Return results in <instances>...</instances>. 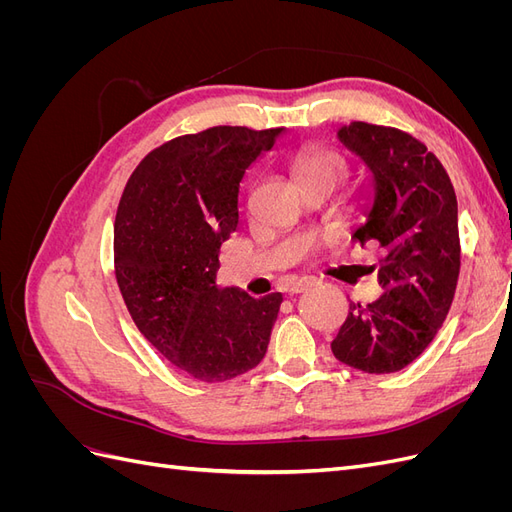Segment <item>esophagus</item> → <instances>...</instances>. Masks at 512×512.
Returning a JSON list of instances; mask_svg holds the SVG:
<instances>
[{"instance_id":"34e87169","label":"esophagus","mask_w":512,"mask_h":512,"mask_svg":"<svg viewBox=\"0 0 512 512\" xmlns=\"http://www.w3.org/2000/svg\"><path fill=\"white\" fill-rule=\"evenodd\" d=\"M318 284V280L316 277H301V280H297L292 284V288H290V292H303V290H307V288H312V286H316Z\"/></svg>"}]
</instances>
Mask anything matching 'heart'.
Here are the masks:
<instances>
[{
    "label": "heart",
    "mask_w": 512,
    "mask_h": 512,
    "mask_svg": "<svg viewBox=\"0 0 512 512\" xmlns=\"http://www.w3.org/2000/svg\"><path fill=\"white\" fill-rule=\"evenodd\" d=\"M294 173H297L299 181H314V179H327L335 185L344 181L348 166L339 153L324 149V147H309L303 149L297 160H294Z\"/></svg>",
    "instance_id": "heart-1"
}]
</instances>
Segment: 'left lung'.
I'll return each instance as SVG.
<instances>
[{
  "mask_svg": "<svg viewBox=\"0 0 512 512\" xmlns=\"http://www.w3.org/2000/svg\"><path fill=\"white\" fill-rule=\"evenodd\" d=\"M337 136L374 175V205L354 239L382 250L384 294L350 303L331 350L365 374H393L433 342L455 299L457 196L442 162L412 134L352 121Z\"/></svg>",
  "mask_w": 512,
  "mask_h": 512,
  "instance_id": "8db88e82",
  "label": "left lung"
}]
</instances>
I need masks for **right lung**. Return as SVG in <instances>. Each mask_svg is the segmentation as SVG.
Listing matches in <instances>:
<instances>
[{
  "label": "right lung",
  "instance_id": "add662e5",
  "mask_svg": "<svg viewBox=\"0 0 512 512\" xmlns=\"http://www.w3.org/2000/svg\"><path fill=\"white\" fill-rule=\"evenodd\" d=\"M282 128L215 126L143 158L115 218V275L128 312L185 376L224 382L267 354L282 292L218 288L220 247L239 224V183Z\"/></svg>",
  "mask_w": 512,
  "mask_h": 512
}]
</instances>
